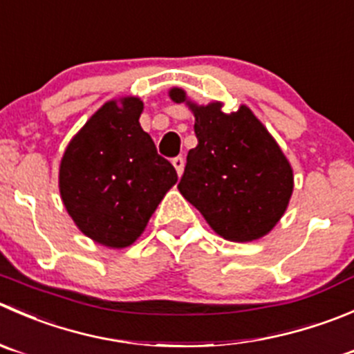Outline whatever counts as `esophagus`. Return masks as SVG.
<instances>
[{"label":"esophagus","mask_w":354,"mask_h":354,"mask_svg":"<svg viewBox=\"0 0 354 354\" xmlns=\"http://www.w3.org/2000/svg\"><path fill=\"white\" fill-rule=\"evenodd\" d=\"M173 166H174V169H176V173H178V176H181V174H183V169H185V159L183 157H174L173 159Z\"/></svg>","instance_id":"obj_1"}]
</instances>
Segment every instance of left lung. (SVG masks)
I'll use <instances>...</instances> for the list:
<instances>
[{"label":"left lung","instance_id":"left-lung-1","mask_svg":"<svg viewBox=\"0 0 354 354\" xmlns=\"http://www.w3.org/2000/svg\"><path fill=\"white\" fill-rule=\"evenodd\" d=\"M169 98L190 109L198 142L187 156L180 194L223 239L268 235L294 190L292 166L277 140L247 105L226 114L221 102L198 105L181 88H171Z\"/></svg>","mask_w":354,"mask_h":354}]
</instances>
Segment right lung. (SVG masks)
Masks as SVG:
<instances>
[{
	"instance_id": "right-lung-1",
	"label": "right lung",
	"mask_w": 354,
	"mask_h": 354,
	"mask_svg": "<svg viewBox=\"0 0 354 354\" xmlns=\"http://www.w3.org/2000/svg\"><path fill=\"white\" fill-rule=\"evenodd\" d=\"M138 97L109 100L72 136L58 169L68 216L93 242L124 249L143 233L176 169L140 126Z\"/></svg>"
}]
</instances>
